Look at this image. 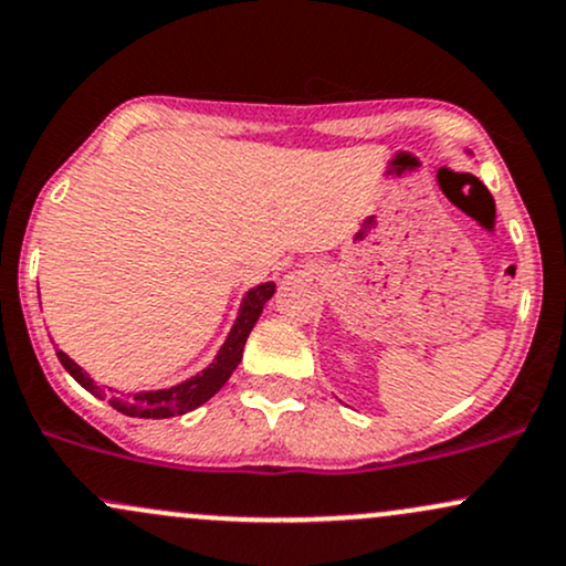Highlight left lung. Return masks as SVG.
Segmentation results:
<instances>
[{
	"label": "left lung",
	"mask_w": 566,
	"mask_h": 566,
	"mask_svg": "<svg viewBox=\"0 0 566 566\" xmlns=\"http://www.w3.org/2000/svg\"><path fill=\"white\" fill-rule=\"evenodd\" d=\"M479 184H481V181H479ZM481 187H484V184H481ZM484 189H486V187H484Z\"/></svg>",
	"instance_id": "1"
}]
</instances>
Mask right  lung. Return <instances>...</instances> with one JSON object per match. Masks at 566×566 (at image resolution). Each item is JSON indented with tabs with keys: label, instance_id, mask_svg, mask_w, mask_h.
<instances>
[{
	"label": "right lung",
	"instance_id": "add662e5",
	"mask_svg": "<svg viewBox=\"0 0 566 566\" xmlns=\"http://www.w3.org/2000/svg\"><path fill=\"white\" fill-rule=\"evenodd\" d=\"M272 294H275V283H262L243 296L238 321H234V326H232L230 336H227L224 347H221L219 355H216L213 364L208 368H202V374H198V377L187 379V382H181L176 387H168V390L133 392V396H128V398H112L109 403L117 411H123V415L144 417V420H165V417L187 415V411L198 409V406L206 403L208 398H213L216 392L224 387L227 379L232 377V371L238 368L240 358H243V347H245V339H249L253 323L259 321V315H262L264 304ZM55 355H59L61 366L66 368V371L72 374V377L77 379V382L85 387L87 392L104 398L101 396V387L95 385L93 379L87 377V374L82 371V368L74 364L66 353L59 350Z\"/></svg>",
	"mask_w": 566,
	"mask_h": 566
}]
</instances>
